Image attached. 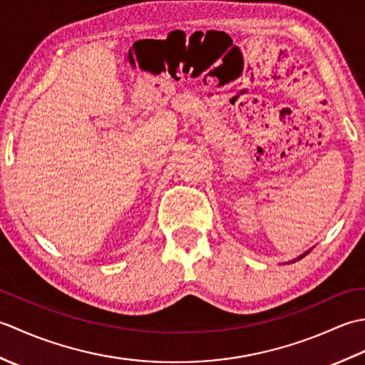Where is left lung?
Here are the masks:
<instances>
[{"instance_id":"1","label":"left lung","mask_w":365,"mask_h":365,"mask_svg":"<svg viewBox=\"0 0 365 365\" xmlns=\"http://www.w3.org/2000/svg\"><path fill=\"white\" fill-rule=\"evenodd\" d=\"M306 254H307V252H306ZM306 254H302V255H301V257H299V259H302V257H304V255H306Z\"/></svg>"}]
</instances>
